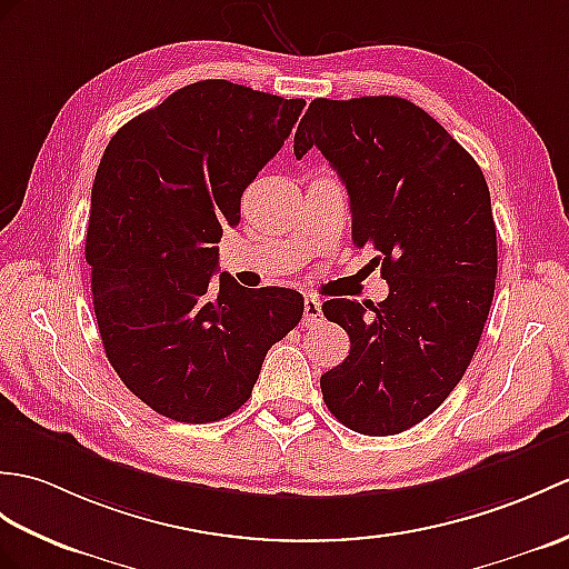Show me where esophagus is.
<instances>
[{
  "mask_svg": "<svg viewBox=\"0 0 569 569\" xmlns=\"http://www.w3.org/2000/svg\"><path fill=\"white\" fill-rule=\"evenodd\" d=\"M302 308H306V317H302V322H306V325H315V322L322 320V302H320V298L306 296V302H302Z\"/></svg>",
  "mask_w": 569,
  "mask_h": 569,
  "instance_id": "esophagus-1",
  "label": "esophagus"
}]
</instances>
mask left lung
<instances>
[{"label":"left lung","instance_id":"8db88e82","mask_svg":"<svg viewBox=\"0 0 569 569\" xmlns=\"http://www.w3.org/2000/svg\"><path fill=\"white\" fill-rule=\"evenodd\" d=\"M320 150L347 183L353 244L373 247L390 296L332 298L351 351L320 378L341 425L392 436L427 419L480 345L497 279V230L478 162L400 97L315 99L296 130L300 160Z\"/></svg>","mask_w":569,"mask_h":569}]
</instances>
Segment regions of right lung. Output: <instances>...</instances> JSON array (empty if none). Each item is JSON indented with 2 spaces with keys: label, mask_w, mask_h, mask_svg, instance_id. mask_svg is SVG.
<instances>
[{
  "label": "right lung",
  "mask_w": 569,
  "mask_h": 569,
  "mask_svg": "<svg viewBox=\"0 0 569 569\" xmlns=\"http://www.w3.org/2000/svg\"><path fill=\"white\" fill-rule=\"evenodd\" d=\"M306 101L203 79L128 121L91 189L87 263L106 359L154 412L208 425L240 409L302 317L293 288L218 269L222 228Z\"/></svg>",
  "instance_id": "right-lung-1"
}]
</instances>
